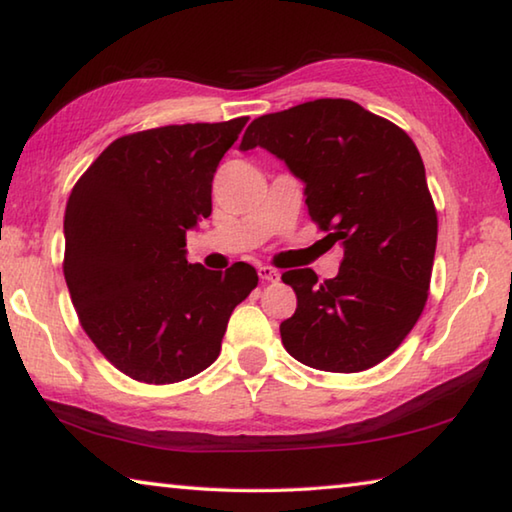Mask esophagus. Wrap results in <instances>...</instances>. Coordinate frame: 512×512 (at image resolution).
I'll return each instance as SVG.
<instances>
[{"mask_svg": "<svg viewBox=\"0 0 512 512\" xmlns=\"http://www.w3.org/2000/svg\"><path fill=\"white\" fill-rule=\"evenodd\" d=\"M257 273H259V280H262V282H280V271H277V268H273V266H259Z\"/></svg>", "mask_w": 512, "mask_h": 512, "instance_id": "obj_1", "label": "esophagus"}]
</instances>
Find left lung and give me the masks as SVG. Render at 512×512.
<instances>
[{"mask_svg": "<svg viewBox=\"0 0 512 512\" xmlns=\"http://www.w3.org/2000/svg\"><path fill=\"white\" fill-rule=\"evenodd\" d=\"M262 146L305 183L311 221L343 248L339 275L293 268L296 314L280 325L293 359L361 372L406 339L429 296L438 216L420 151L400 126L348 99L257 117L239 151Z\"/></svg>", "mask_w": 512, "mask_h": 512, "instance_id": "obj_1", "label": "left lung"}]
</instances>
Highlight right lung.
I'll use <instances>...</instances> for the list:
<instances>
[{
	"label": "right lung",
	"instance_id": "obj_1",
	"mask_svg": "<svg viewBox=\"0 0 512 512\" xmlns=\"http://www.w3.org/2000/svg\"><path fill=\"white\" fill-rule=\"evenodd\" d=\"M248 117L162 126L112 142L69 194L65 282L85 334L144 384L212 366L232 309L257 287L237 262H187V230L212 214V180Z\"/></svg>",
	"mask_w": 512,
	"mask_h": 512
}]
</instances>
